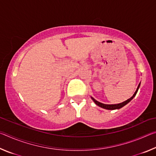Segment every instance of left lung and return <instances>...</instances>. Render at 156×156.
Listing matches in <instances>:
<instances>
[{
	"mask_svg": "<svg viewBox=\"0 0 156 156\" xmlns=\"http://www.w3.org/2000/svg\"><path fill=\"white\" fill-rule=\"evenodd\" d=\"M140 86V83H139L138 86V88H137L136 91H135V93H134V94L132 96V97H131L130 98L125 100V101H124L122 102H121V103H119V104H115V105H106V104H103V103H101V102H100L98 101H97L96 100H95L93 97L91 96V98L92 99V100L94 102V103L96 104V105H98V106H99L101 108H103V109H108V110H114V109H120V108L123 107L124 106H125V105L126 104H128L129 102L131 101V100L134 97L136 96V95L137 94V92H138V89H139V87Z\"/></svg>",
	"mask_w": 156,
	"mask_h": 156,
	"instance_id": "left-lung-1",
	"label": "left lung"
}]
</instances>
